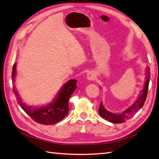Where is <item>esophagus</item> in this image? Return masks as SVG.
Segmentation results:
<instances>
[{
	"label": "esophagus",
	"mask_w": 159,
	"mask_h": 159,
	"mask_svg": "<svg viewBox=\"0 0 159 159\" xmlns=\"http://www.w3.org/2000/svg\"><path fill=\"white\" fill-rule=\"evenodd\" d=\"M87 79L89 80V81H93L94 80L96 79V77H95V75L94 74V73L90 72V73H88L87 74Z\"/></svg>",
	"instance_id": "1"
}]
</instances>
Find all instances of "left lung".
<instances>
[{"label":"left lung","mask_w":159,"mask_h":159,"mask_svg":"<svg viewBox=\"0 0 159 159\" xmlns=\"http://www.w3.org/2000/svg\"><path fill=\"white\" fill-rule=\"evenodd\" d=\"M150 68L147 67L146 69V80L145 82L144 87L141 91V94L139 95L138 99L135 100L134 103L128 109L124 111L121 113H113L111 112L107 111L104 107L102 103L100 104L98 109V113L102 118L107 120L110 122L115 123H121L125 122L126 120L129 119L131 117L140 110L144 106L145 100L146 99L147 93L148 90V85L150 82Z\"/></svg>","instance_id":"8db88e82"}]
</instances>
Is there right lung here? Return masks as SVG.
<instances>
[{
	"label": "right lung",
	"instance_id": "add662e5",
	"mask_svg": "<svg viewBox=\"0 0 159 159\" xmlns=\"http://www.w3.org/2000/svg\"><path fill=\"white\" fill-rule=\"evenodd\" d=\"M16 76V63H14L12 70L13 90L17 100L22 109L34 121L42 125H52L61 121L69 113V99L77 88V80H71L65 83L58 94L56 99L51 103L41 107H29L22 101L15 88V77Z\"/></svg>",
	"mask_w": 159,
	"mask_h": 159
}]
</instances>
